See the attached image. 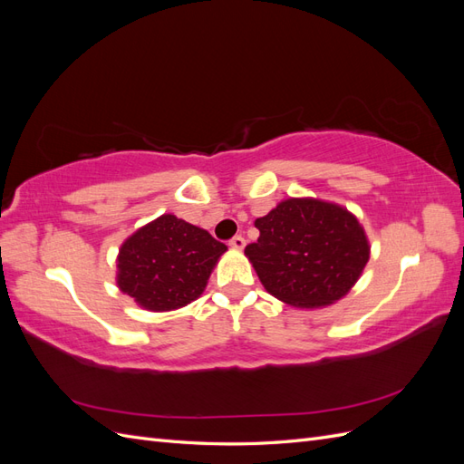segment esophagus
Here are the masks:
<instances>
[{"label":"esophagus","instance_id":"1","mask_svg":"<svg viewBox=\"0 0 464 464\" xmlns=\"http://www.w3.org/2000/svg\"><path fill=\"white\" fill-rule=\"evenodd\" d=\"M244 246H246L244 236H234L230 240V247H234V249H244Z\"/></svg>","mask_w":464,"mask_h":464}]
</instances>
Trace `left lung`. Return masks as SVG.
<instances>
[{
	"mask_svg": "<svg viewBox=\"0 0 464 464\" xmlns=\"http://www.w3.org/2000/svg\"><path fill=\"white\" fill-rule=\"evenodd\" d=\"M246 246L265 290L294 307H321L346 296L370 259L358 218L341 205L312 198L280 201L256 220Z\"/></svg>",
	"mask_w": 464,
	"mask_h": 464,
	"instance_id": "1",
	"label": "left lung"
}]
</instances>
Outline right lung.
<instances>
[{"label": "right lung", "instance_id": "right-lung-1", "mask_svg": "<svg viewBox=\"0 0 464 464\" xmlns=\"http://www.w3.org/2000/svg\"><path fill=\"white\" fill-rule=\"evenodd\" d=\"M224 251L207 230L162 215L121 244L118 286L145 310H178L201 296Z\"/></svg>", "mask_w": 464, "mask_h": 464}]
</instances>
